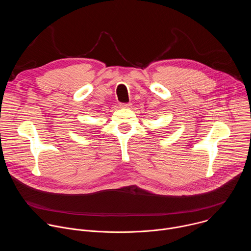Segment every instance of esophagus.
I'll use <instances>...</instances> for the list:
<instances>
[{"instance_id":"obj_1","label":"esophagus","mask_w":251,"mask_h":251,"mask_svg":"<svg viewBox=\"0 0 251 251\" xmlns=\"http://www.w3.org/2000/svg\"><path fill=\"white\" fill-rule=\"evenodd\" d=\"M131 103H123V104H120V107H122V108H129V107H131Z\"/></svg>"}]
</instances>
